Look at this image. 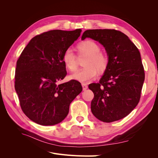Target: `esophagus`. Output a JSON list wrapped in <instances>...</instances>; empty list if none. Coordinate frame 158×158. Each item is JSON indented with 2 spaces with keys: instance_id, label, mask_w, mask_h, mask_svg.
<instances>
[{
  "instance_id": "1",
  "label": "esophagus",
  "mask_w": 158,
  "mask_h": 158,
  "mask_svg": "<svg viewBox=\"0 0 158 158\" xmlns=\"http://www.w3.org/2000/svg\"><path fill=\"white\" fill-rule=\"evenodd\" d=\"M82 88H83V90H84V91L86 90V89H88V85H87L86 84H85V83H82Z\"/></svg>"
}]
</instances>
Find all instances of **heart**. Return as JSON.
I'll return each instance as SVG.
<instances>
[{"mask_svg":"<svg viewBox=\"0 0 158 158\" xmlns=\"http://www.w3.org/2000/svg\"><path fill=\"white\" fill-rule=\"evenodd\" d=\"M76 51L78 55H86L83 65L84 67L78 70L70 76V78L85 82L93 79L99 73H103L107 69L109 64V58L107 55L101 51V47L93 40H86L76 45ZM66 69L73 73L78 68L77 57L70 49L64 51L62 57Z\"/></svg>","mask_w":158,"mask_h":158,"instance_id":"b5f03b06","label":"heart"}]
</instances>
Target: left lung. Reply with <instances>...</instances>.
<instances>
[{
  "label": "left lung",
  "instance_id": "left-lung-1",
  "mask_svg": "<svg viewBox=\"0 0 158 158\" xmlns=\"http://www.w3.org/2000/svg\"><path fill=\"white\" fill-rule=\"evenodd\" d=\"M99 41L108 55L109 64L99 83L89 85L94 94V115L105 123L125 117L140 99L145 78L139 51L127 35L116 30H88L82 36Z\"/></svg>",
  "mask_w": 158,
  "mask_h": 158
}]
</instances>
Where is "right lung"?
<instances>
[{
    "label": "right lung",
    "mask_w": 158,
    "mask_h": 158,
    "mask_svg": "<svg viewBox=\"0 0 158 158\" xmlns=\"http://www.w3.org/2000/svg\"><path fill=\"white\" fill-rule=\"evenodd\" d=\"M81 29L44 32L33 37L19 57L15 87L22 111L41 125L63 121L70 103L82 92L75 80L59 84L66 75L62 57L80 37Z\"/></svg>",
    "instance_id": "1"
}]
</instances>
